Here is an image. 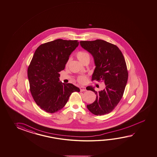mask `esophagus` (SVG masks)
Returning <instances> with one entry per match:
<instances>
[{
  "label": "esophagus",
  "mask_w": 157,
  "mask_h": 157,
  "mask_svg": "<svg viewBox=\"0 0 157 157\" xmlns=\"http://www.w3.org/2000/svg\"><path fill=\"white\" fill-rule=\"evenodd\" d=\"M80 91H86V87L84 86H81L80 87Z\"/></svg>",
  "instance_id": "esophagus-1"
}]
</instances>
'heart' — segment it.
Segmentation results:
<instances>
[{
  "label": "heart",
  "mask_w": 157,
  "mask_h": 157,
  "mask_svg": "<svg viewBox=\"0 0 157 157\" xmlns=\"http://www.w3.org/2000/svg\"><path fill=\"white\" fill-rule=\"evenodd\" d=\"M77 59H78V60L80 61L81 62H83V61L85 59L89 57V55L86 52H84V51H80L78 52H77ZM70 61V59L66 63V66H67L68 63ZM78 81L81 83H86V81H87V77L86 76H80L78 78Z\"/></svg>",
  "instance_id": "heart-1"
}]
</instances>
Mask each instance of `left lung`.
Here are the masks:
<instances>
[{
    "label": "left lung",
    "mask_w": 157,
    "mask_h": 157,
    "mask_svg": "<svg viewBox=\"0 0 157 157\" xmlns=\"http://www.w3.org/2000/svg\"><path fill=\"white\" fill-rule=\"evenodd\" d=\"M80 45L92 56L96 67L92 81L104 82L105 88L96 91L92 86L86 89L95 92V101L87 105L88 110L95 115H103L113 110L123 97L128 72L123 53L115 45L101 40L80 41Z\"/></svg>",
    "instance_id": "obj_1"
}]
</instances>
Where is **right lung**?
<instances>
[{"label": "right lung", "mask_w": 157, "mask_h": 157, "mask_svg": "<svg viewBox=\"0 0 157 157\" xmlns=\"http://www.w3.org/2000/svg\"><path fill=\"white\" fill-rule=\"evenodd\" d=\"M77 40L58 39L37 48L28 68L31 94L41 109L54 113L66 104L71 94L80 92L72 83L59 81V72L64 70L71 53L78 46Z\"/></svg>", "instance_id": "obj_1"}]
</instances>
